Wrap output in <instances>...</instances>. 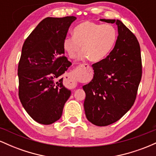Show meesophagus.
Wrapping results in <instances>:
<instances>
[{"mask_svg": "<svg viewBox=\"0 0 156 156\" xmlns=\"http://www.w3.org/2000/svg\"><path fill=\"white\" fill-rule=\"evenodd\" d=\"M84 65H86V64H84ZM87 67H89V66L88 65V64H87ZM70 82H71V83H70V85L71 86H73V87H75V86H76V82H75L74 81V80H70Z\"/></svg>", "mask_w": 156, "mask_h": 156, "instance_id": "1", "label": "esophagus"}]
</instances>
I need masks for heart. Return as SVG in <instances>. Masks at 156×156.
<instances>
[{"instance_id": "1", "label": "heart", "mask_w": 156, "mask_h": 156, "mask_svg": "<svg viewBox=\"0 0 156 156\" xmlns=\"http://www.w3.org/2000/svg\"><path fill=\"white\" fill-rule=\"evenodd\" d=\"M117 31L111 25L84 22L73 30V37L64 41V49L70 58H76L80 51L82 58L98 62L104 59L115 45Z\"/></svg>"}]
</instances>
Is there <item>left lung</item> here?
Returning a JSON list of instances; mask_svg holds the SVG:
<instances>
[{
	"instance_id": "1",
	"label": "left lung",
	"mask_w": 156,
	"mask_h": 156,
	"mask_svg": "<svg viewBox=\"0 0 156 156\" xmlns=\"http://www.w3.org/2000/svg\"><path fill=\"white\" fill-rule=\"evenodd\" d=\"M117 25L114 49L92 64L93 79L83 89L87 119L98 126L115 122L133 106L142 76L140 45L136 36L119 20L101 19Z\"/></svg>"
}]
</instances>
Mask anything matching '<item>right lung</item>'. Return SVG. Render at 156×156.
I'll use <instances>...</instances> for the list:
<instances>
[{
	"mask_svg": "<svg viewBox=\"0 0 156 156\" xmlns=\"http://www.w3.org/2000/svg\"><path fill=\"white\" fill-rule=\"evenodd\" d=\"M76 20L74 16L46 17L23 45L17 69L19 98L30 117L40 124L59 119L70 96L61 77L72 64L64 55V41Z\"/></svg>",
	"mask_w": 156,
	"mask_h": 156,
	"instance_id": "obj_1",
	"label": "right lung"
}]
</instances>
